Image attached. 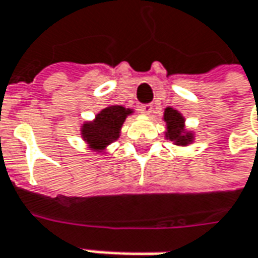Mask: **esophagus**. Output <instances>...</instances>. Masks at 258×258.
<instances>
[{
	"mask_svg": "<svg viewBox=\"0 0 258 258\" xmlns=\"http://www.w3.org/2000/svg\"><path fill=\"white\" fill-rule=\"evenodd\" d=\"M140 111L148 115V114H151V112L154 111V107H153V104H141L140 105Z\"/></svg>",
	"mask_w": 258,
	"mask_h": 258,
	"instance_id": "34e87169",
	"label": "esophagus"
}]
</instances>
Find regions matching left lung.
<instances>
[{
  "label": "left lung",
  "instance_id": "left-lung-1",
  "mask_svg": "<svg viewBox=\"0 0 258 258\" xmlns=\"http://www.w3.org/2000/svg\"><path fill=\"white\" fill-rule=\"evenodd\" d=\"M164 121L167 122L165 137L170 138L177 146H187L192 141L191 133H184V117L174 108H165Z\"/></svg>",
  "mask_w": 258,
  "mask_h": 258
}]
</instances>
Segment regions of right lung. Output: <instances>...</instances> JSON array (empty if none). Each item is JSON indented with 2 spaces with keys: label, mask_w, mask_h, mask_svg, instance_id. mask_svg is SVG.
<instances>
[{
  "label": "right lung",
  "mask_w": 258,
  "mask_h": 258,
  "mask_svg": "<svg viewBox=\"0 0 258 258\" xmlns=\"http://www.w3.org/2000/svg\"><path fill=\"white\" fill-rule=\"evenodd\" d=\"M133 110L121 105H110L97 114L93 122H87L81 128L83 138L95 151H101L120 137V130Z\"/></svg>",
  "instance_id": "1"
}]
</instances>
